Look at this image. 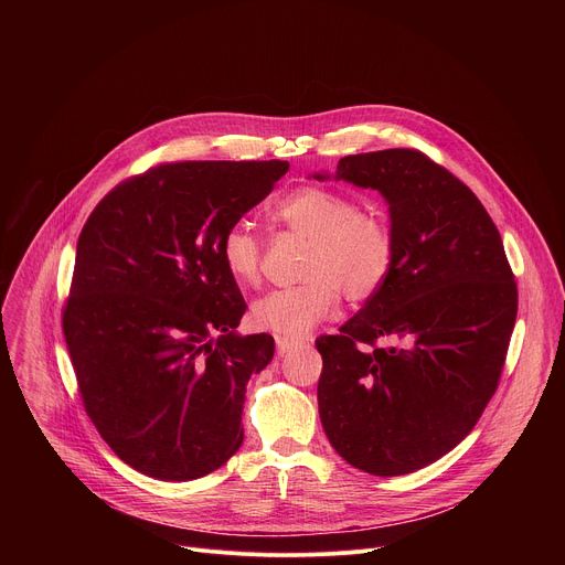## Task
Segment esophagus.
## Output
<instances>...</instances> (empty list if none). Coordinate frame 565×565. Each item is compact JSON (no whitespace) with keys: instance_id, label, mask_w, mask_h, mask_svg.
Masks as SVG:
<instances>
[{"instance_id":"1","label":"esophagus","mask_w":565,"mask_h":565,"mask_svg":"<svg viewBox=\"0 0 565 565\" xmlns=\"http://www.w3.org/2000/svg\"><path fill=\"white\" fill-rule=\"evenodd\" d=\"M275 344H277V353L284 358L286 353H290L295 347H297V342H292V340H288V338H281V335H277L275 338Z\"/></svg>"}]
</instances>
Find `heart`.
<instances>
[{
  "label": "heart",
  "instance_id": "heart-1",
  "mask_svg": "<svg viewBox=\"0 0 565 565\" xmlns=\"http://www.w3.org/2000/svg\"><path fill=\"white\" fill-rule=\"evenodd\" d=\"M273 216L292 234L308 238L301 264L303 281L266 292L253 303V324L284 338L308 333L340 303L371 299L386 281L395 244L388 223L362 212L344 192L299 188L273 207ZM221 262L238 284H257L264 241L248 223H234L221 236Z\"/></svg>",
  "mask_w": 565,
  "mask_h": 565
}]
</instances>
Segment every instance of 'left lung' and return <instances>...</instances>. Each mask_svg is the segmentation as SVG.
<instances>
[{"mask_svg":"<svg viewBox=\"0 0 565 565\" xmlns=\"http://www.w3.org/2000/svg\"><path fill=\"white\" fill-rule=\"evenodd\" d=\"M335 181L384 196L395 255L340 335L315 342L324 360L321 427L349 465L412 473L451 451L486 412L514 331L516 281L488 210L423 151L344 156Z\"/></svg>","mask_w":565,"mask_h":565,"instance_id":"1","label":"left lung"}]
</instances>
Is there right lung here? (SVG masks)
<instances>
[{"instance_id":"obj_1","label":"right lung","mask_w":565,"mask_h":565,"mask_svg":"<svg viewBox=\"0 0 565 565\" xmlns=\"http://www.w3.org/2000/svg\"><path fill=\"white\" fill-rule=\"evenodd\" d=\"M288 160H185L114 188L77 238L62 331L79 395L114 454L158 480H194L244 443L246 384L275 355L234 333L246 301L221 236Z\"/></svg>"}]
</instances>
